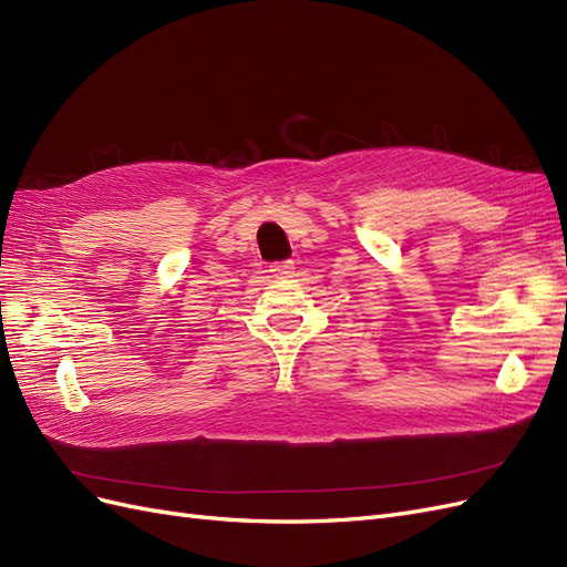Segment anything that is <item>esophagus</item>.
<instances>
[{"label": "esophagus", "instance_id": "1", "mask_svg": "<svg viewBox=\"0 0 567 567\" xmlns=\"http://www.w3.org/2000/svg\"><path fill=\"white\" fill-rule=\"evenodd\" d=\"M293 269H296V265H293V260H284V262H274L271 267H269V271L274 274V277L277 279H284V277H290V274H293Z\"/></svg>", "mask_w": 567, "mask_h": 567}]
</instances>
